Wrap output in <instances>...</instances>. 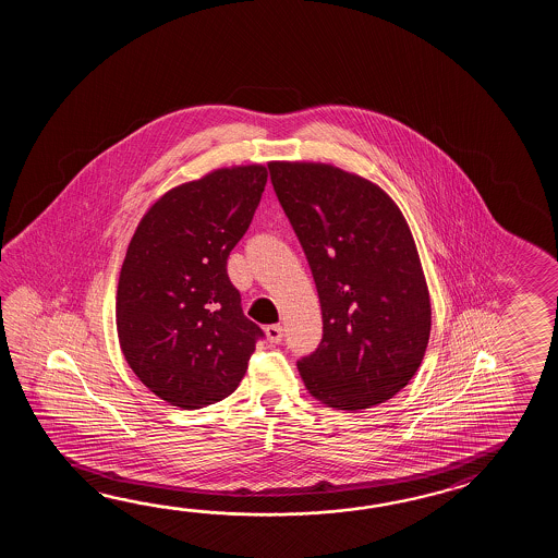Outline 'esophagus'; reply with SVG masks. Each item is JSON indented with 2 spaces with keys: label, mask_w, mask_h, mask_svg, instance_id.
Segmentation results:
<instances>
[{
  "label": "esophagus",
  "mask_w": 558,
  "mask_h": 558,
  "mask_svg": "<svg viewBox=\"0 0 558 558\" xmlns=\"http://www.w3.org/2000/svg\"><path fill=\"white\" fill-rule=\"evenodd\" d=\"M265 335L271 343H281L283 341V327L281 325H269V327H265Z\"/></svg>",
  "instance_id": "1"
}]
</instances>
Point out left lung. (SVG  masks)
<instances>
[{
  "mask_svg": "<svg viewBox=\"0 0 558 558\" xmlns=\"http://www.w3.org/2000/svg\"><path fill=\"white\" fill-rule=\"evenodd\" d=\"M271 183L319 293L323 339L296 368L327 407L361 411L413 379L427 351L430 299L397 203L331 163L271 161Z\"/></svg>",
  "mask_w": 558,
  "mask_h": 558,
  "instance_id": "1",
  "label": "left lung"
}]
</instances>
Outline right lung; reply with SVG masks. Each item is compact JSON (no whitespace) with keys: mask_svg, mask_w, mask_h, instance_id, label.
I'll return each mask as SVG.
<instances>
[{"mask_svg":"<svg viewBox=\"0 0 558 558\" xmlns=\"http://www.w3.org/2000/svg\"><path fill=\"white\" fill-rule=\"evenodd\" d=\"M267 167L215 169L143 215L121 265L119 347L149 391L202 409L238 389L263 331L243 315L227 257L250 229Z\"/></svg>","mask_w":558,"mask_h":558,"instance_id":"add662e5","label":"right lung"}]
</instances>
